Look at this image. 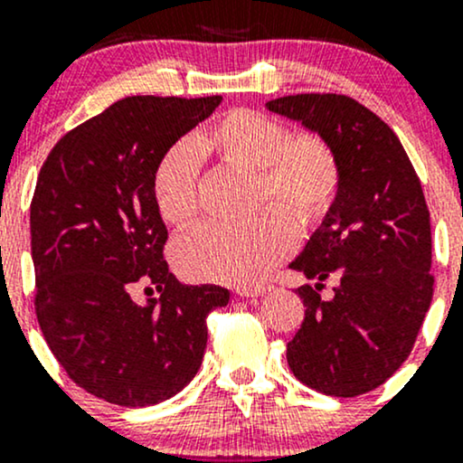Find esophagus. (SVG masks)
Masks as SVG:
<instances>
[{
  "mask_svg": "<svg viewBox=\"0 0 463 463\" xmlns=\"http://www.w3.org/2000/svg\"><path fill=\"white\" fill-rule=\"evenodd\" d=\"M269 287L268 285H261V287H246V289H239L237 294L241 296V298H259V296L268 294Z\"/></svg>",
  "mask_w": 463,
  "mask_h": 463,
  "instance_id": "34e87169",
  "label": "esophagus"
}]
</instances>
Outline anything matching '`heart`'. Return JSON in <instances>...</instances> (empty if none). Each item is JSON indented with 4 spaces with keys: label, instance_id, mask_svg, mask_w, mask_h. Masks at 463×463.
Wrapping results in <instances>:
<instances>
[{
    "label": "heart",
    "instance_id": "1",
    "mask_svg": "<svg viewBox=\"0 0 463 463\" xmlns=\"http://www.w3.org/2000/svg\"><path fill=\"white\" fill-rule=\"evenodd\" d=\"M198 156L259 172V198L279 204L298 226H313L331 211L339 191V163L316 135L291 132L257 110H231L158 158L152 198L167 224L184 226L198 213ZM296 231L280 211L254 220L211 222L189 232L176 248L184 274L228 285H254L291 254Z\"/></svg>",
    "mask_w": 463,
    "mask_h": 463
}]
</instances>
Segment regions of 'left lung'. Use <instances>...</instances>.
<instances>
[{"instance_id": "1", "label": "left lung", "mask_w": 463, "mask_h": 463, "mask_svg": "<svg viewBox=\"0 0 463 463\" xmlns=\"http://www.w3.org/2000/svg\"><path fill=\"white\" fill-rule=\"evenodd\" d=\"M265 109L298 121L331 147L339 191L294 261L305 320L287 344L296 379L326 396L385 383L411 353L433 296L431 222L422 184L394 130L353 98L302 93ZM335 278V296L317 289Z\"/></svg>"}]
</instances>
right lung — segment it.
I'll list each match as a JSON object with an SVG mask.
<instances>
[{"label":"right lung","instance_id":"add662e5","mask_svg":"<svg viewBox=\"0 0 463 463\" xmlns=\"http://www.w3.org/2000/svg\"><path fill=\"white\" fill-rule=\"evenodd\" d=\"M222 104L135 95L67 132L50 152L30 206L34 309L69 379L121 407L178 394L198 372L220 285H184L163 259L167 228L152 198L158 158ZM161 299L137 306V282Z\"/></svg>","mask_w":463,"mask_h":463}]
</instances>
